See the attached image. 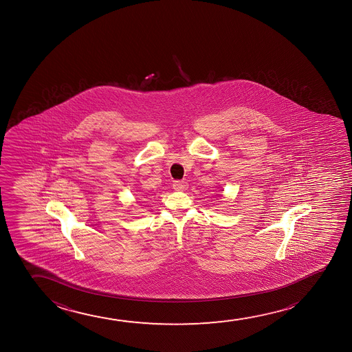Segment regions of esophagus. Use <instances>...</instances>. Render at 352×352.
<instances>
[{
    "label": "esophagus",
    "instance_id": "34e87169",
    "mask_svg": "<svg viewBox=\"0 0 352 352\" xmlns=\"http://www.w3.org/2000/svg\"><path fill=\"white\" fill-rule=\"evenodd\" d=\"M174 190L177 191H182V190H186L188 188V183L183 182V180H175L173 183Z\"/></svg>",
    "mask_w": 352,
    "mask_h": 352
}]
</instances>
